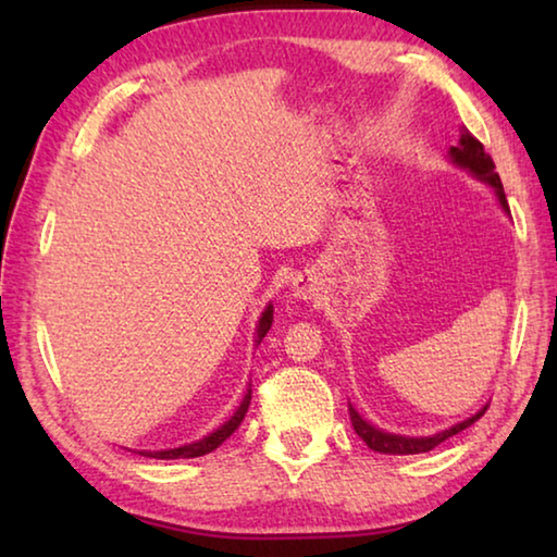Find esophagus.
<instances>
[{"label": "esophagus", "mask_w": 557, "mask_h": 557, "mask_svg": "<svg viewBox=\"0 0 557 557\" xmlns=\"http://www.w3.org/2000/svg\"><path fill=\"white\" fill-rule=\"evenodd\" d=\"M292 292H295L297 299H314L317 282L312 275H297L292 282Z\"/></svg>", "instance_id": "34e87169"}]
</instances>
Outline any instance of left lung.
<instances>
[{
  "instance_id": "1",
  "label": "left lung",
  "mask_w": 557,
  "mask_h": 557,
  "mask_svg": "<svg viewBox=\"0 0 557 557\" xmlns=\"http://www.w3.org/2000/svg\"><path fill=\"white\" fill-rule=\"evenodd\" d=\"M449 157H451V162L459 164V166H465L467 172H471L476 178H482V182L492 184L496 196H498V201H502V206L508 211L504 184H502V178H498V174H496L494 159H492V154H486L484 145L479 143V139L471 135L467 127H461L459 145L449 149ZM484 412H486V408H482L476 414H471L469 420L459 422V425L449 428V430H442V432H437V435H432V437H403V435H391V432H383L379 428L369 425V422H366L354 408H348V414H351V425L356 430V435L361 437L373 451H381V455H420V451L435 449L437 445H442V442L449 440L451 435H457V432L467 430L469 425H474V422L482 418Z\"/></svg>"
}]
</instances>
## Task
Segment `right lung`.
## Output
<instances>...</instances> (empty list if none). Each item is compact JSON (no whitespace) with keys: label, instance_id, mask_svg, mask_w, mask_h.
<instances>
[{"label":"right lung","instance_id":"obj_1","mask_svg":"<svg viewBox=\"0 0 557 557\" xmlns=\"http://www.w3.org/2000/svg\"><path fill=\"white\" fill-rule=\"evenodd\" d=\"M272 326V307H268L265 312H262L260 317V324H258V344L265 338V334L270 332ZM250 398H252V391L245 393V398L240 403V408L235 410L233 418L225 422V425H221L215 432H211L209 437H203L199 442H194V445H184V447H176V449H164V451H139L143 457H154V459H188V457H203L209 455V451H213L215 447H221L225 440H228L235 430H238V425L245 418V412H248L250 408Z\"/></svg>","mask_w":557,"mask_h":557}]
</instances>
